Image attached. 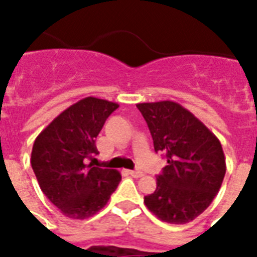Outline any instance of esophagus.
Listing matches in <instances>:
<instances>
[{"label":"esophagus","mask_w":257,"mask_h":257,"mask_svg":"<svg viewBox=\"0 0 257 257\" xmlns=\"http://www.w3.org/2000/svg\"><path fill=\"white\" fill-rule=\"evenodd\" d=\"M129 175L132 176V177H143V176H144V173H143V172L141 171H129Z\"/></svg>","instance_id":"esophagus-1"}]
</instances>
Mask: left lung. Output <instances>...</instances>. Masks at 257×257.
I'll use <instances>...</instances> for the list:
<instances>
[{
	"label": "left lung",
	"instance_id": "obj_1",
	"mask_svg": "<svg viewBox=\"0 0 257 257\" xmlns=\"http://www.w3.org/2000/svg\"><path fill=\"white\" fill-rule=\"evenodd\" d=\"M137 108L148 124L156 152L167 163L156 179V191L144 203L165 223L187 224L201 215L217 195L225 157L219 139L175 101L143 102Z\"/></svg>",
	"mask_w": 257,
	"mask_h": 257
}]
</instances>
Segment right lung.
I'll return each instance as SVG.
<instances>
[{"mask_svg":"<svg viewBox=\"0 0 257 257\" xmlns=\"http://www.w3.org/2000/svg\"><path fill=\"white\" fill-rule=\"evenodd\" d=\"M118 104L85 97L60 113L37 136L32 168L44 195L74 220L88 219L106 205L121 175L94 167L96 137Z\"/></svg>","mask_w":257,"mask_h":257,"instance_id":"1","label":"right lung"}]
</instances>
